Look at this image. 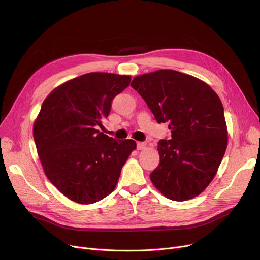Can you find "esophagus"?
Returning a JSON list of instances; mask_svg holds the SVG:
<instances>
[{"instance_id":"34e87169","label":"esophagus","mask_w":260,"mask_h":260,"mask_svg":"<svg viewBox=\"0 0 260 260\" xmlns=\"http://www.w3.org/2000/svg\"><path fill=\"white\" fill-rule=\"evenodd\" d=\"M146 146V143L144 142H137V149H144Z\"/></svg>"}]
</instances>
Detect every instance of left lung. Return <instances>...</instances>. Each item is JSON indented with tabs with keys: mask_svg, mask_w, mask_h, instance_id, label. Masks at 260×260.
<instances>
[{
	"mask_svg": "<svg viewBox=\"0 0 260 260\" xmlns=\"http://www.w3.org/2000/svg\"><path fill=\"white\" fill-rule=\"evenodd\" d=\"M131 86L172 133V139L158 142L160 163L149 175L153 184L171 200L198 196L213 180L228 145L218 94L203 81L172 70L135 77Z\"/></svg>",
	"mask_w": 260,
	"mask_h": 260,
	"instance_id": "8db88e82",
	"label": "left lung"
}]
</instances>
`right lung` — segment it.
Wrapping results in <instances>:
<instances>
[{"instance_id":"1","label":"right lung","mask_w":260,"mask_h":260,"mask_svg":"<svg viewBox=\"0 0 260 260\" xmlns=\"http://www.w3.org/2000/svg\"><path fill=\"white\" fill-rule=\"evenodd\" d=\"M131 76L89 73L65 82L44 100L34 124L39 158L49 181L77 203H94L115 189L132 139L98 131Z\"/></svg>"}]
</instances>
